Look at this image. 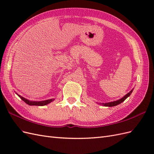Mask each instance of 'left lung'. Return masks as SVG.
Segmentation results:
<instances>
[{"label": "left lung", "instance_id": "obj_1", "mask_svg": "<svg viewBox=\"0 0 154 154\" xmlns=\"http://www.w3.org/2000/svg\"><path fill=\"white\" fill-rule=\"evenodd\" d=\"M133 91V89L130 91L128 93H127V94H126L124 97H123L122 98L119 99V100H117V101H112V102H109V103H100L101 105H103V106H116L118 105L120 103H122V102H123L127 98V97L128 96H130V95L131 94V93Z\"/></svg>", "mask_w": 154, "mask_h": 154}]
</instances>
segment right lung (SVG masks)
Returning <instances> with one entry per match:
<instances>
[{
	"label": "right lung",
	"mask_w": 154,
	"mask_h": 154,
	"mask_svg": "<svg viewBox=\"0 0 154 154\" xmlns=\"http://www.w3.org/2000/svg\"><path fill=\"white\" fill-rule=\"evenodd\" d=\"M16 94L19 96L21 100L24 101L26 103H27V105H35V106H44V105H46L49 103H50L51 102H52L53 101H54V99H50V100H45V101H29L28 100H27L24 97H23L22 96H20L19 94H18L17 93Z\"/></svg>",
	"instance_id": "obj_1"
}]
</instances>
